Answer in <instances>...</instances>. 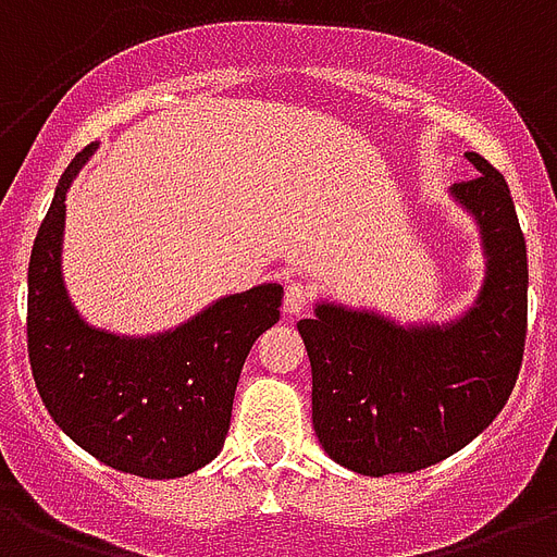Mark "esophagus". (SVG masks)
<instances>
[{
	"instance_id": "esophagus-1",
	"label": "esophagus",
	"mask_w": 557,
	"mask_h": 557,
	"mask_svg": "<svg viewBox=\"0 0 557 557\" xmlns=\"http://www.w3.org/2000/svg\"><path fill=\"white\" fill-rule=\"evenodd\" d=\"M313 301V287L305 282H290L287 284V290H284V313H301L307 305Z\"/></svg>"
}]
</instances>
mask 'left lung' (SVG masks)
Listing matches in <instances>:
<instances>
[{
    "mask_svg": "<svg viewBox=\"0 0 557 557\" xmlns=\"http://www.w3.org/2000/svg\"><path fill=\"white\" fill-rule=\"evenodd\" d=\"M478 177L448 193L480 230L486 275L451 322L399 324L376 310L319 301L301 319L313 371V429L345 469L411 474L488 429L518 380L527 342V242L509 186L469 152Z\"/></svg>",
    "mask_w": 557,
    "mask_h": 557,
    "instance_id": "left-lung-1",
    "label": "left lung"
}]
</instances>
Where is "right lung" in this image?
<instances>
[{
	"instance_id": "right-lung-1",
	"label": "right lung",
	"mask_w": 557,
	"mask_h": 557,
	"mask_svg": "<svg viewBox=\"0 0 557 557\" xmlns=\"http://www.w3.org/2000/svg\"><path fill=\"white\" fill-rule=\"evenodd\" d=\"M95 149L69 163L30 250V371L53 422L88 455L137 478H184L224 448L244 359L278 322L284 287L221 296L154 336L88 324L62 282V230L65 193Z\"/></svg>"
}]
</instances>
